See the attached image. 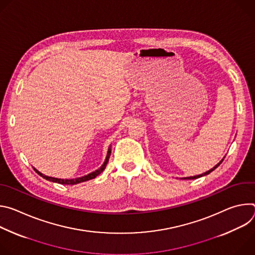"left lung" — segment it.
<instances>
[{
    "instance_id": "1",
    "label": "left lung",
    "mask_w": 255,
    "mask_h": 255,
    "mask_svg": "<svg viewBox=\"0 0 255 255\" xmlns=\"http://www.w3.org/2000/svg\"><path fill=\"white\" fill-rule=\"evenodd\" d=\"M224 158H225V157H223V159H224ZM223 159H222L221 161L218 162L213 168H211L210 170H208V171H206V172H204V173H202V174H198V175H194V176H188V177H181L180 179H194V178H199V177H202V176H204V175H207V174H209L210 172H212L214 169H216L218 166H219V165L222 163Z\"/></svg>"
}]
</instances>
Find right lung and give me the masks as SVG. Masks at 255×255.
Instances as JSON below:
<instances>
[{
    "mask_svg": "<svg viewBox=\"0 0 255 255\" xmlns=\"http://www.w3.org/2000/svg\"><path fill=\"white\" fill-rule=\"evenodd\" d=\"M110 155H111V145L109 146L108 148V152H107V156L105 158V161L104 163L101 165L100 168L96 169L95 171L89 173V174H86L84 176H81V177H76V178H57V177H52V176H48V175H45L43 173H41L40 171H38L37 169H36L35 167L34 170L37 172L40 176H42L43 178L49 180V181H53V183H57V184H60V185H77V184H80V183H83V181H87V180H90V179H93L95 178L96 176H98L100 173L103 172V170L106 168L107 166V163L109 161V158H110Z\"/></svg>",
    "mask_w": 255,
    "mask_h": 255,
    "instance_id": "right-lung-1",
    "label": "right lung"
}]
</instances>
